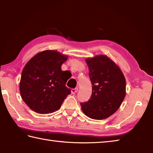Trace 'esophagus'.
<instances>
[{"instance_id": "esophagus-1", "label": "esophagus", "mask_w": 153, "mask_h": 153, "mask_svg": "<svg viewBox=\"0 0 153 153\" xmlns=\"http://www.w3.org/2000/svg\"><path fill=\"white\" fill-rule=\"evenodd\" d=\"M77 91H78V88H73V89H72V90H71V93L74 94H75V93H76Z\"/></svg>"}]
</instances>
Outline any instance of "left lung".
Wrapping results in <instances>:
<instances>
[{"label": "left lung", "mask_w": 153, "mask_h": 153, "mask_svg": "<svg viewBox=\"0 0 153 153\" xmlns=\"http://www.w3.org/2000/svg\"><path fill=\"white\" fill-rule=\"evenodd\" d=\"M92 95L80 102L82 112L93 119L109 117L120 107L126 94V80L120 68L106 55L86 59Z\"/></svg>", "instance_id": "left-lung-1"}]
</instances>
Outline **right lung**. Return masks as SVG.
I'll list each match as a JSON object with an SVG mask.
<instances>
[{
	"instance_id": "obj_1",
	"label": "right lung",
	"mask_w": 153,
	"mask_h": 153,
	"mask_svg": "<svg viewBox=\"0 0 153 153\" xmlns=\"http://www.w3.org/2000/svg\"><path fill=\"white\" fill-rule=\"evenodd\" d=\"M68 56L55 51L47 50L36 54L23 68L20 93L22 100L34 112L51 113L60 108L71 94L66 86L68 78L61 66Z\"/></svg>"
}]
</instances>
